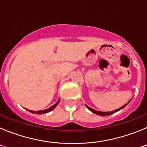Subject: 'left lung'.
I'll use <instances>...</instances> for the list:
<instances>
[{"instance_id": "8db88e82", "label": "left lung", "mask_w": 147, "mask_h": 147, "mask_svg": "<svg viewBox=\"0 0 147 147\" xmlns=\"http://www.w3.org/2000/svg\"><path fill=\"white\" fill-rule=\"evenodd\" d=\"M127 104H126V105H124V106H122L121 107H120V108H119L118 110H113V111H112V112H100V111H97V110H93V109L90 108V107H89L88 106H87L86 105V107H88V110H90L91 112H93V113H96V115H102V116H107V115H112V114L118 112V111H119L120 110H121V109H123L124 107H125V106L127 105Z\"/></svg>"}]
</instances>
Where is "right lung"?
Segmentation results:
<instances>
[{"instance_id": "1", "label": "right lung", "mask_w": 147, "mask_h": 147, "mask_svg": "<svg viewBox=\"0 0 147 147\" xmlns=\"http://www.w3.org/2000/svg\"><path fill=\"white\" fill-rule=\"evenodd\" d=\"M59 99L58 100V102H57V103H56L55 105H53V106H51V107H49V109H46V110H39V111H36V112H35V111H33V110H29V111H30V112H31V113H35V114H44V113H48L51 112V110H54V109L56 107V106H57V105H58V103H59Z\"/></svg>"}]
</instances>
